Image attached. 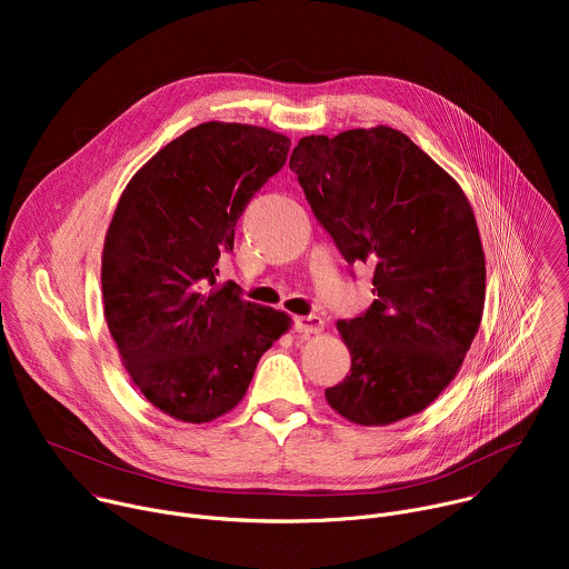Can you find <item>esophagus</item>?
Segmentation results:
<instances>
[{
    "instance_id": "1",
    "label": "esophagus",
    "mask_w": 569,
    "mask_h": 569,
    "mask_svg": "<svg viewBox=\"0 0 569 569\" xmlns=\"http://www.w3.org/2000/svg\"><path fill=\"white\" fill-rule=\"evenodd\" d=\"M295 331L301 336H315L323 331V319L319 315H306L295 319Z\"/></svg>"
}]
</instances>
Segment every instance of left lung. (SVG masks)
<instances>
[{"label":"left lung","instance_id":"left-lung-1","mask_svg":"<svg viewBox=\"0 0 569 569\" xmlns=\"http://www.w3.org/2000/svg\"><path fill=\"white\" fill-rule=\"evenodd\" d=\"M290 169L349 266L373 268V303L340 319L351 373L327 402L351 423L423 412L455 380L477 336L486 259L452 176L389 126L301 137Z\"/></svg>","mask_w":569,"mask_h":569}]
</instances>
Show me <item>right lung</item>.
Returning a JSON list of instances; mask_svg holds the SVG:
<instances>
[{"instance_id": "1", "label": "right lung", "mask_w": 569, "mask_h": 569, "mask_svg": "<svg viewBox=\"0 0 569 569\" xmlns=\"http://www.w3.org/2000/svg\"><path fill=\"white\" fill-rule=\"evenodd\" d=\"M288 150L268 128L207 121L152 154L117 202L101 257L106 321L130 380L176 421L231 412L292 327L216 281L240 213Z\"/></svg>"}]
</instances>
